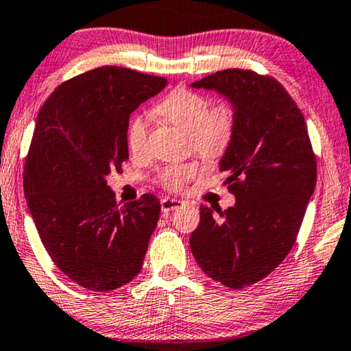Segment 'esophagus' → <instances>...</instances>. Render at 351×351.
<instances>
[{
    "label": "esophagus",
    "mask_w": 351,
    "mask_h": 351,
    "mask_svg": "<svg viewBox=\"0 0 351 351\" xmlns=\"http://www.w3.org/2000/svg\"><path fill=\"white\" fill-rule=\"evenodd\" d=\"M181 205H182V200L170 199V197H165V199L160 200V206H162V211H164V213H170V211L180 208Z\"/></svg>",
    "instance_id": "34e87169"
}]
</instances>
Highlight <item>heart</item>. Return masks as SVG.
<instances>
[{"label": "heart", "instance_id": "obj_1", "mask_svg": "<svg viewBox=\"0 0 351 351\" xmlns=\"http://www.w3.org/2000/svg\"><path fill=\"white\" fill-rule=\"evenodd\" d=\"M154 112L160 119L187 133L192 149L206 159L223 154L234 138L237 125L235 108L230 103L210 106L208 98L189 88H176L156 106ZM147 136L149 122L145 116H136L127 133L128 147L133 154H145ZM199 171L200 165L197 162L170 164L159 171V182L167 189L178 191L186 182L194 180Z\"/></svg>", "mask_w": 351, "mask_h": 351}]
</instances>
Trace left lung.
I'll list each match as a JSON object with an SVG mask.
<instances>
[{
  "label": "left lung",
  "instance_id": "8db88e82",
  "mask_svg": "<svg viewBox=\"0 0 351 351\" xmlns=\"http://www.w3.org/2000/svg\"><path fill=\"white\" fill-rule=\"evenodd\" d=\"M191 87L218 92L237 112L219 162L235 205L200 206L191 251L206 275L240 289L274 272L293 248L317 184V157L302 112L276 79L232 68Z\"/></svg>",
  "mask_w": 351,
  "mask_h": 351
}]
</instances>
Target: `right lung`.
<instances>
[{"label":"right lung","instance_id":"1","mask_svg":"<svg viewBox=\"0 0 351 351\" xmlns=\"http://www.w3.org/2000/svg\"><path fill=\"white\" fill-rule=\"evenodd\" d=\"M167 79L103 66L63 82L39 110L23 191L53 264L82 288L111 291L140 274L160 213L156 195L119 206L106 176L128 159L130 114Z\"/></svg>","mask_w":351,"mask_h":351}]
</instances>
